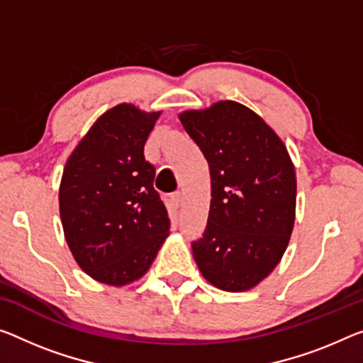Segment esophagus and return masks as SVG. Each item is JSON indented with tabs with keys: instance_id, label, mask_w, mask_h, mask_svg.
Returning <instances> with one entry per match:
<instances>
[{
	"instance_id": "obj_1",
	"label": "esophagus",
	"mask_w": 363,
	"mask_h": 363,
	"mask_svg": "<svg viewBox=\"0 0 363 363\" xmlns=\"http://www.w3.org/2000/svg\"><path fill=\"white\" fill-rule=\"evenodd\" d=\"M172 203H174V206L175 208H180V204H182V193H174L172 194Z\"/></svg>"
}]
</instances>
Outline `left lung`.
<instances>
[{"label":"left lung","mask_w":363,"mask_h":363,"mask_svg":"<svg viewBox=\"0 0 363 363\" xmlns=\"http://www.w3.org/2000/svg\"><path fill=\"white\" fill-rule=\"evenodd\" d=\"M180 121L211 172V208L191 243L201 274L217 289L243 292L274 269L295 220V169L274 130L245 105L222 100Z\"/></svg>","instance_id":"1"}]
</instances>
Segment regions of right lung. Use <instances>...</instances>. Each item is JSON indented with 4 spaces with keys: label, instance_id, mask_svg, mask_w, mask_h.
Here are the masks:
<instances>
[{
    "label": "right lung",
    "instance_id": "1",
    "mask_svg": "<svg viewBox=\"0 0 363 363\" xmlns=\"http://www.w3.org/2000/svg\"><path fill=\"white\" fill-rule=\"evenodd\" d=\"M160 111L120 104L72 150L60 185L65 238L86 274L126 286L146 274L169 237L170 219L154 189L144 144Z\"/></svg>",
    "mask_w": 363,
    "mask_h": 363
}]
</instances>
